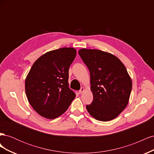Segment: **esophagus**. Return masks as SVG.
<instances>
[{"instance_id":"34e87169","label":"esophagus","mask_w":154,"mask_h":154,"mask_svg":"<svg viewBox=\"0 0 154 154\" xmlns=\"http://www.w3.org/2000/svg\"><path fill=\"white\" fill-rule=\"evenodd\" d=\"M85 91V88L84 87H82L80 88V90L79 91V94H82V93Z\"/></svg>"}]
</instances>
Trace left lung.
Segmentation results:
<instances>
[{"label": "left lung", "mask_w": 154, "mask_h": 154, "mask_svg": "<svg viewBox=\"0 0 154 154\" xmlns=\"http://www.w3.org/2000/svg\"><path fill=\"white\" fill-rule=\"evenodd\" d=\"M79 55L90 71L93 101L88 112L101 122L115 119L127 106L132 82L124 64L112 54L81 49Z\"/></svg>", "instance_id": "obj_1"}]
</instances>
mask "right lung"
I'll use <instances>...</instances> for the list:
<instances>
[{"mask_svg":"<svg viewBox=\"0 0 154 154\" xmlns=\"http://www.w3.org/2000/svg\"><path fill=\"white\" fill-rule=\"evenodd\" d=\"M76 55L74 48H60L42 55L31 67L25 81L26 94L29 104L42 117H59L75 97L68 79Z\"/></svg>","mask_w":154,"mask_h":154,"instance_id":"add662e5","label":"right lung"}]
</instances>
